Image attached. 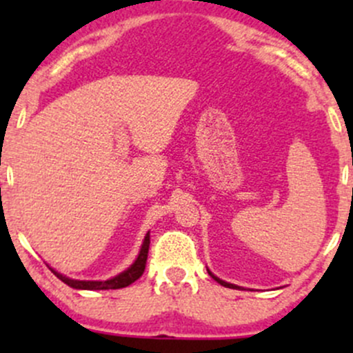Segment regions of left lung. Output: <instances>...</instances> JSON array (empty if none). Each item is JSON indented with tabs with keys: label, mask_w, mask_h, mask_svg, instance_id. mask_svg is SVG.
Segmentation results:
<instances>
[{
	"label": "left lung",
	"mask_w": 353,
	"mask_h": 353,
	"mask_svg": "<svg viewBox=\"0 0 353 353\" xmlns=\"http://www.w3.org/2000/svg\"><path fill=\"white\" fill-rule=\"evenodd\" d=\"M208 272H209V270H208ZM209 275H210V277H212V279H214V281H216V282H219V283H221V285H224V287H229V289H239V287H237V285H234V283H228V282L221 281V279H217V277H216V275H214L212 272H209Z\"/></svg>",
	"instance_id": "8db88e82"
}]
</instances>
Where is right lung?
<instances>
[{
    "instance_id": "right-lung-1",
    "label": "right lung",
    "mask_w": 353,
    "mask_h": 353,
    "mask_svg": "<svg viewBox=\"0 0 353 353\" xmlns=\"http://www.w3.org/2000/svg\"><path fill=\"white\" fill-rule=\"evenodd\" d=\"M149 244H151V241H149V234H145L143 247H141V252H139V255H137L134 264L129 267L128 270H124V272L116 275V277L109 279V281H103V282H99V281H74V279H70V277H66V275L56 272V270H52V269L51 270L54 272V275L59 279V281L68 283V285L72 287V289H83V290L123 289V287L131 285L132 282H136L137 279L143 275L144 269H145V262H148Z\"/></svg>"
}]
</instances>
